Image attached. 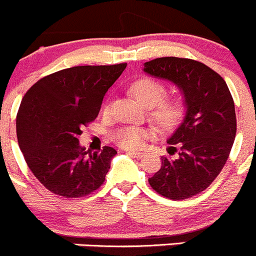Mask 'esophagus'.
Masks as SVG:
<instances>
[{
	"mask_svg": "<svg viewBox=\"0 0 256 256\" xmlns=\"http://www.w3.org/2000/svg\"><path fill=\"white\" fill-rule=\"evenodd\" d=\"M128 155H131V156L134 158H138V159H140V158L144 156V152H126Z\"/></svg>",
	"mask_w": 256,
	"mask_h": 256,
	"instance_id": "34e87169",
	"label": "esophagus"
}]
</instances>
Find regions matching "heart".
Masks as SVG:
<instances>
[{
    "mask_svg": "<svg viewBox=\"0 0 256 256\" xmlns=\"http://www.w3.org/2000/svg\"><path fill=\"white\" fill-rule=\"evenodd\" d=\"M131 90L144 106L150 107V117L162 128H172L182 118L184 111L182 100L166 98V87L159 80L140 78L131 86ZM152 136V130L149 128L124 126L112 134V140L122 149L135 150L140 149Z\"/></svg>",
    "mask_w": 256,
    "mask_h": 256,
    "instance_id": "obj_1",
    "label": "heart"
}]
</instances>
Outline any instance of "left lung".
I'll list each match as a JSON object with an SVG mask.
<instances>
[{
    "label": "left lung",
    "mask_w": 256,
    "mask_h": 256,
    "mask_svg": "<svg viewBox=\"0 0 256 256\" xmlns=\"http://www.w3.org/2000/svg\"><path fill=\"white\" fill-rule=\"evenodd\" d=\"M152 77L182 90L186 116L168 139L169 152L149 184L169 200H187L206 190L226 164L236 136L232 96L218 73L200 62L164 56L144 64Z\"/></svg>",
    "instance_id": "1"
}]
</instances>
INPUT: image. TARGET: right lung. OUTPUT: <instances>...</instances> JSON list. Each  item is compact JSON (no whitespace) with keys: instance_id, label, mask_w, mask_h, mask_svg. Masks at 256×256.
I'll use <instances>...</instances> for the list:
<instances>
[{"instance_id":"1","label":"right lung","mask_w":256,"mask_h":256,"mask_svg":"<svg viewBox=\"0 0 256 256\" xmlns=\"http://www.w3.org/2000/svg\"><path fill=\"white\" fill-rule=\"evenodd\" d=\"M126 66L63 69L38 80L24 96L16 117L18 145L32 174L54 194L80 198L104 184L117 152L104 146L90 152L78 136L98 116L104 94Z\"/></svg>"}]
</instances>
